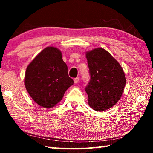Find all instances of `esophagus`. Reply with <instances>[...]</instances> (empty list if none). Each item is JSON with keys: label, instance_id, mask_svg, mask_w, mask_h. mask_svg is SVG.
I'll use <instances>...</instances> for the list:
<instances>
[{"label": "esophagus", "instance_id": "34e87169", "mask_svg": "<svg viewBox=\"0 0 153 153\" xmlns=\"http://www.w3.org/2000/svg\"><path fill=\"white\" fill-rule=\"evenodd\" d=\"M74 81L75 84H77V83H78L79 82V77H76V78L74 79Z\"/></svg>", "mask_w": 153, "mask_h": 153}]
</instances>
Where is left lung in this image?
Here are the masks:
<instances>
[{"label":"left lung","mask_w":153,"mask_h":153,"mask_svg":"<svg viewBox=\"0 0 153 153\" xmlns=\"http://www.w3.org/2000/svg\"><path fill=\"white\" fill-rule=\"evenodd\" d=\"M90 79L85 88L88 104L95 111L113 107L122 95L126 85L125 74L120 63L102 48L86 53Z\"/></svg>","instance_id":"1"}]
</instances>
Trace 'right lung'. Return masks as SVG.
Listing matches in <instances>:
<instances>
[{
  "label": "right lung",
  "instance_id": "add662e5",
  "mask_svg": "<svg viewBox=\"0 0 153 153\" xmlns=\"http://www.w3.org/2000/svg\"><path fill=\"white\" fill-rule=\"evenodd\" d=\"M74 83L62 59L61 52L53 46L41 51L25 71V86L27 92L38 105L46 108L60 102Z\"/></svg>",
  "mask_w": 153,
  "mask_h": 153
}]
</instances>
